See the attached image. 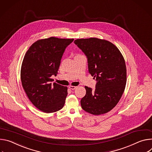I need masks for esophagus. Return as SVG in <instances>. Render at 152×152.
Listing matches in <instances>:
<instances>
[{
  "label": "esophagus",
  "instance_id": "esophagus-1",
  "mask_svg": "<svg viewBox=\"0 0 152 152\" xmlns=\"http://www.w3.org/2000/svg\"><path fill=\"white\" fill-rule=\"evenodd\" d=\"M69 88L71 89H72V90H74V89H75L77 87V86H69Z\"/></svg>",
  "mask_w": 152,
  "mask_h": 152
}]
</instances>
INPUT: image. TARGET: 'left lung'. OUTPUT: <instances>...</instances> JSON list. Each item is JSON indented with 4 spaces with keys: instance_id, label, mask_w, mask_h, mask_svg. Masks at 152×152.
Returning a JSON list of instances; mask_svg holds the SVG:
<instances>
[{
    "instance_id": "obj_1",
    "label": "left lung",
    "mask_w": 152,
    "mask_h": 152,
    "mask_svg": "<svg viewBox=\"0 0 152 152\" xmlns=\"http://www.w3.org/2000/svg\"><path fill=\"white\" fill-rule=\"evenodd\" d=\"M88 58L89 72L97 83L92 91L85 86L86 95L81 99L82 109L94 115L104 114L119 102L127 81L124 58L114 44L95 37L74 41Z\"/></svg>"
}]
</instances>
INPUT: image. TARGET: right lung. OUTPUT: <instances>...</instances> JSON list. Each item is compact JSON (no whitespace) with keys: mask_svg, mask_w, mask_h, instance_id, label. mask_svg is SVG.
I'll return each instance as SVG.
<instances>
[{"mask_svg":"<svg viewBox=\"0 0 152 152\" xmlns=\"http://www.w3.org/2000/svg\"><path fill=\"white\" fill-rule=\"evenodd\" d=\"M74 39L50 37L34 43L26 53L21 66L23 88L31 102L45 113L61 109L67 95V88L50 83L57 75L66 48Z\"/></svg>","mask_w":152,"mask_h":152,"instance_id":"1","label":"right lung"}]
</instances>
